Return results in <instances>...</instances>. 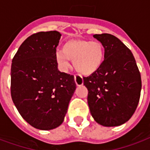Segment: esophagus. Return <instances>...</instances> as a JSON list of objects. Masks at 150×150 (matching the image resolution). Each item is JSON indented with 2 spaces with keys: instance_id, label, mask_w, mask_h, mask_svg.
Masks as SVG:
<instances>
[{
  "instance_id": "1",
  "label": "esophagus",
  "mask_w": 150,
  "mask_h": 150,
  "mask_svg": "<svg viewBox=\"0 0 150 150\" xmlns=\"http://www.w3.org/2000/svg\"><path fill=\"white\" fill-rule=\"evenodd\" d=\"M75 82L77 86H81L83 84V78L79 76V75H75Z\"/></svg>"
}]
</instances>
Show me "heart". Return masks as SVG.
<instances>
[{"instance_id": "heart-1", "label": "heart", "mask_w": 150, "mask_h": 150, "mask_svg": "<svg viewBox=\"0 0 150 150\" xmlns=\"http://www.w3.org/2000/svg\"><path fill=\"white\" fill-rule=\"evenodd\" d=\"M105 49L99 41L75 40L67 42L55 53V60L61 71H67L72 60L75 71L83 75L95 73L103 64Z\"/></svg>"}]
</instances>
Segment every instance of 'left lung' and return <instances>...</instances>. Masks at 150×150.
<instances>
[{
	"label": "left lung",
	"instance_id": "left-lung-1",
	"mask_svg": "<svg viewBox=\"0 0 150 150\" xmlns=\"http://www.w3.org/2000/svg\"><path fill=\"white\" fill-rule=\"evenodd\" d=\"M93 37L105 49L103 64L83 84L92 117L103 126H118L132 117L139 102L142 80L131 51L116 36L107 33Z\"/></svg>",
	"mask_w": 150,
	"mask_h": 150
}]
</instances>
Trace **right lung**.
<instances>
[{
	"mask_svg": "<svg viewBox=\"0 0 150 150\" xmlns=\"http://www.w3.org/2000/svg\"><path fill=\"white\" fill-rule=\"evenodd\" d=\"M57 31L30 35L19 47L11 67V95L22 117L34 128L50 130L63 123L76 84L58 70Z\"/></svg>",
	"mask_w": 150,
	"mask_h": 150,
	"instance_id": "obj_1",
	"label": "right lung"
}]
</instances>
